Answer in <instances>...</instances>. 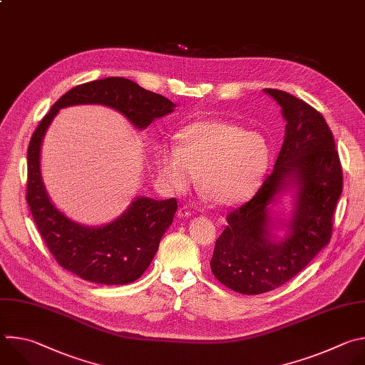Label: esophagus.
Listing matches in <instances>:
<instances>
[{
  "label": "esophagus",
  "instance_id": "34e87169",
  "mask_svg": "<svg viewBox=\"0 0 365 365\" xmlns=\"http://www.w3.org/2000/svg\"><path fill=\"white\" fill-rule=\"evenodd\" d=\"M192 211H190V207L187 206V205H183V206H180L179 207V211H178V215L180 217V218H189V217H192Z\"/></svg>",
  "mask_w": 365,
  "mask_h": 365
}]
</instances>
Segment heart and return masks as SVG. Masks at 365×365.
Wrapping results in <instances>:
<instances>
[{"label":"heart","instance_id":"obj_1","mask_svg":"<svg viewBox=\"0 0 365 365\" xmlns=\"http://www.w3.org/2000/svg\"><path fill=\"white\" fill-rule=\"evenodd\" d=\"M176 137L179 147L165 145L155 155L159 178L170 190H186L199 173L200 189L215 203L228 206L245 199L266 172V140L232 123L196 121Z\"/></svg>","mask_w":365,"mask_h":365}]
</instances>
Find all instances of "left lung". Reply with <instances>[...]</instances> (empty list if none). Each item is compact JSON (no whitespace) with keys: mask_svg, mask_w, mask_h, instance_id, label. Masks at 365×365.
I'll return each instance as SVG.
<instances>
[{"mask_svg":"<svg viewBox=\"0 0 365 365\" xmlns=\"http://www.w3.org/2000/svg\"><path fill=\"white\" fill-rule=\"evenodd\" d=\"M286 120L283 145L273 172L244 205L227 215L215 242L211 269L227 287L242 294L270 292L302 272L331 240L334 212L342 192V168L331 128L307 102L280 89H264ZM287 177L299 185L291 234L268 240L267 206Z\"/></svg>","mask_w":365,"mask_h":365,"instance_id":"obj_1","label":"left lung"}]
</instances>
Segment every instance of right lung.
Listing matches in <instances>:
<instances>
[{
  "mask_svg": "<svg viewBox=\"0 0 365 365\" xmlns=\"http://www.w3.org/2000/svg\"><path fill=\"white\" fill-rule=\"evenodd\" d=\"M79 103H102L125 115L137 128H145L154 118L173 111L175 103L125 78H106L78 85L62 95L38 123L27 150V192L37 230L59 266L83 280L99 284L135 282L159 248L170 227L178 200L135 199L114 222L82 227L66 218L50 202L40 176V145L46 128L61 108Z\"/></svg>",
  "mask_w": 365,
  "mask_h": 365,
  "instance_id": "add662e5",
  "label": "right lung"
}]
</instances>
